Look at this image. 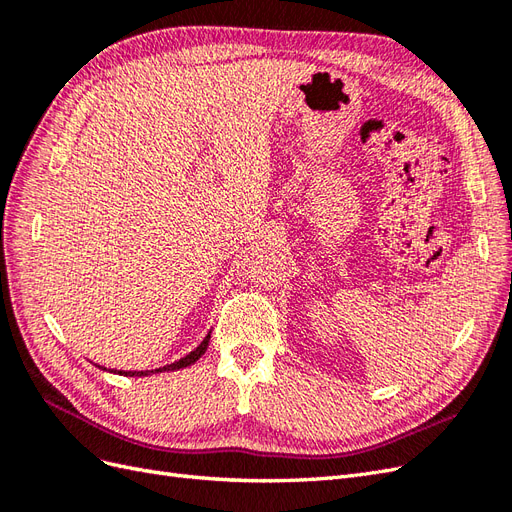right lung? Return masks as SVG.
Here are the masks:
<instances>
[{
	"label": "right lung",
	"instance_id": "right-lung-1",
	"mask_svg": "<svg viewBox=\"0 0 512 512\" xmlns=\"http://www.w3.org/2000/svg\"><path fill=\"white\" fill-rule=\"evenodd\" d=\"M209 339H211V333L203 339V344H200L194 352H190L188 356H183L181 361H175V363H170V365H166V367H160L158 371H162V369H179V367H188V365H192L194 361H198L200 356L205 354V350H207V346H209ZM119 374H123V376H147L149 371H119ZM153 374V371H151Z\"/></svg>",
	"mask_w": 512,
	"mask_h": 512
}]
</instances>
